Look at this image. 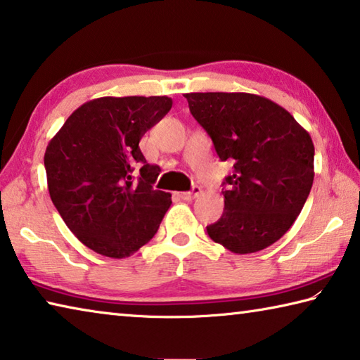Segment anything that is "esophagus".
Returning a JSON list of instances; mask_svg holds the SVG:
<instances>
[{"instance_id": "34e87169", "label": "esophagus", "mask_w": 360, "mask_h": 360, "mask_svg": "<svg viewBox=\"0 0 360 360\" xmlns=\"http://www.w3.org/2000/svg\"><path fill=\"white\" fill-rule=\"evenodd\" d=\"M200 193H202V188L193 187L191 192H178V197L181 200H193V198H197Z\"/></svg>"}]
</instances>
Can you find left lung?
Masks as SVG:
<instances>
[{
  "mask_svg": "<svg viewBox=\"0 0 360 360\" xmlns=\"http://www.w3.org/2000/svg\"><path fill=\"white\" fill-rule=\"evenodd\" d=\"M192 115L222 162L235 172L224 186V212L206 227L235 254L271 246L300 214L314 179L309 133L283 106L254 94H186Z\"/></svg>",
  "mask_w": 360,
  "mask_h": 360,
  "instance_id": "left-lung-1",
  "label": "left lung"
}]
</instances>
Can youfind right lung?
<instances>
[{
	"label": "right lung",
	"mask_w": 360,
	"mask_h": 360,
	"mask_svg": "<svg viewBox=\"0 0 360 360\" xmlns=\"http://www.w3.org/2000/svg\"><path fill=\"white\" fill-rule=\"evenodd\" d=\"M168 96H101L72 112L47 144L52 203L76 238L112 259L152 240L172 195L154 191L157 167L139 139L172 109ZM140 168V174L132 172Z\"/></svg>",
	"instance_id": "1"
}]
</instances>
